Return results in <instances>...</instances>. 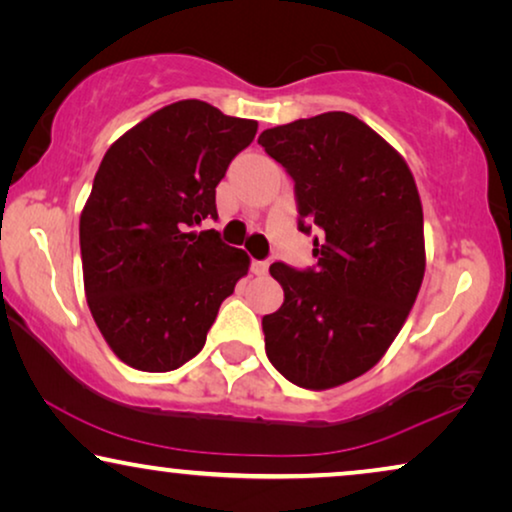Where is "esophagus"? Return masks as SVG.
I'll use <instances>...</instances> for the list:
<instances>
[{"instance_id":"1","label":"esophagus","mask_w":512,"mask_h":512,"mask_svg":"<svg viewBox=\"0 0 512 512\" xmlns=\"http://www.w3.org/2000/svg\"><path fill=\"white\" fill-rule=\"evenodd\" d=\"M268 261H254L251 263V272H254V275H258V277H263V275H268Z\"/></svg>"}]
</instances>
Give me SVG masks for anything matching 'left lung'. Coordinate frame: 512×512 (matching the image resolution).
<instances>
[{"label": "left lung", "mask_w": 512, "mask_h": 512, "mask_svg": "<svg viewBox=\"0 0 512 512\" xmlns=\"http://www.w3.org/2000/svg\"><path fill=\"white\" fill-rule=\"evenodd\" d=\"M296 181L298 228L314 270L272 263L284 303L263 317L265 354L303 389H333L387 354L424 279V212L408 163L347 111L277 125L258 137Z\"/></svg>", "instance_id": "1"}]
</instances>
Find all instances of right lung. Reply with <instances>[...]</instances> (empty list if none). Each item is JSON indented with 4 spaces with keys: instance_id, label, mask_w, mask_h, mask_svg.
Here are the masks:
<instances>
[{
    "instance_id": "1",
    "label": "right lung",
    "mask_w": 512,
    "mask_h": 512,
    "mask_svg": "<svg viewBox=\"0 0 512 512\" xmlns=\"http://www.w3.org/2000/svg\"><path fill=\"white\" fill-rule=\"evenodd\" d=\"M256 121L202 100L153 111L104 153L81 212L83 289L102 338L144 373L184 366L205 347L247 251L216 230V186L254 142Z\"/></svg>"
}]
</instances>
